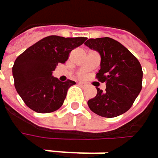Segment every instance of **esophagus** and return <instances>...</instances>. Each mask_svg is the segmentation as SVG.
Wrapping results in <instances>:
<instances>
[{
  "label": "esophagus",
  "instance_id": "1",
  "mask_svg": "<svg viewBox=\"0 0 158 158\" xmlns=\"http://www.w3.org/2000/svg\"><path fill=\"white\" fill-rule=\"evenodd\" d=\"M79 85H81V86H85V85H86V83H85V82H83V81H79Z\"/></svg>",
  "mask_w": 158,
  "mask_h": 158
}]
</instances>
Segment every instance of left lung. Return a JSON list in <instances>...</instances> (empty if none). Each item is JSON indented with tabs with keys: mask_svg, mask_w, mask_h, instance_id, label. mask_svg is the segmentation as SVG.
Segmentation results:
<instances>
[{
	"mask_svg": "<svg viewBox=\"0 0 158 158\" xmlns=\"http://www.w3.org/2000/svg\"><path fill=\"white\" fill-rule=\"evenodd\" d=\"M85 45L101 56L97 79L106 89L97 88V95L88 101L94 113L112 118L131 108L142 89L143 71L138 59L122 44L110 37L88 39Z\"/></svg>",
	"mask_w": 158,
	"mask_h": 158,
	"instance_id": "obj_1",
	"label": "left lung"
}]
</instances>
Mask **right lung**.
<instances>
[{"label": "right lung", "mask_w": 158, "mask_h": 158, "mask_svg": "<svg viewBox=\"0 0 158 158\" xmlns=\"http://www.w3.org/2000/svg\"><path fill=\"white\" fill-rule=\"evenodd\" d=\"M86 39L50 35L16 58L13 67L15 87L26 106L39 113L52 112L62 106L68 89L76 82H62L52 73L57 64H64L69 54Z\"/></svg>", "instance_id": "obj_1"}]
</instances>
